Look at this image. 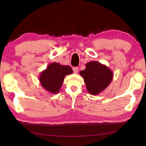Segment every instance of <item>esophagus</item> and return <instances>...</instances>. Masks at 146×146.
<instances>
[{"label": "esophagus", "mask_w": 146, "mask_h": 146, "mask_svg": "<svg viewBox=\"0 0 146 146\" xmlns=\"http://www.w3.org/2000/svg\"><path fill=\"white\" fill-rule=\"evenodd\" d=\"M73 72L75 73H78V68H77V67H73Z\"/></svg>", "instance_id": "obj_1"}]
</instances>
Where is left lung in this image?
<instances>
[{"instance_id":"left-lung-1","label":"left lung","mask_w":146,"mask_h":146,"mask_svg":"<svg viewBox=\"0 0 146 146\" xmlns=\"http://www.w3.org/2000/svg\"><path fill=\"white\" fill-rule=\"evenodd\" d=\"M80 73L84 78L88 92L92 95H97L103 91L113 78L112 72L109 68L97 61L86 63L85 69Z\"/></svg>"}]
</instances>
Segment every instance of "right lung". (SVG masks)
<instances>
[{
  "label": "right lung",
  "mask_w": 146,
  "mask_h": 146,
  "mask_svg": "<svg viewBox=\"0 0 146 146\" xmlns=\"http://www.w3.org/2000/svg\"><path fill=\"white\" fill-rule=\"evenodd\" d=\"M73 73L69 66H62L57 63L50 64L40 76L42 87L51 94H56L61 87L64 76Z\"/></svg>",
  "instance_id": "add662e5"
}]
</instances>
